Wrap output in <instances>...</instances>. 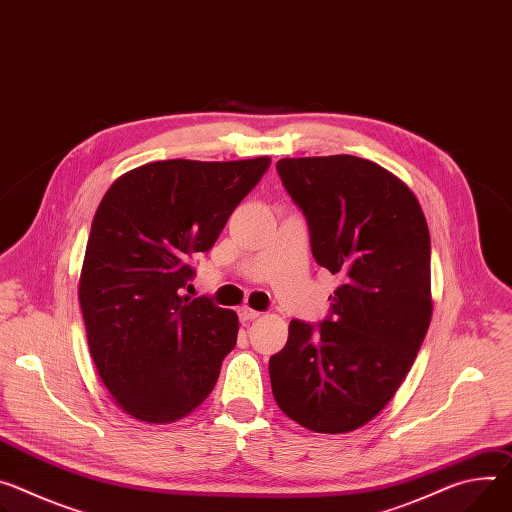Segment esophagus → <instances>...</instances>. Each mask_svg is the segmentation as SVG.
Listing matches in <instances>:
<instances>
[{"instance_id": "1", "label": "esophagus", "mask_w": 512, "mask_h": 512, "mask_svg": "<svg viewBox=\"0 0 512 512\" xmlns=\"http://www.w3.org/2000/svg\"><path fill=\"white\" fill-rule=\"evenodd\" d=\"M239 316H241L243 322H253V320H257L261 316V312H257V310L249 308V306H243V308H239Z\"/></svg>"}]
</instances>
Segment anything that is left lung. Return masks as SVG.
I'll use <instances>...</instances> for the list:
<instances>
[{
	"label": "left lung",
	"instance_id": "8db88e82",
	"mask_svg": "<svg viewBox=\"0 0 512 512\" xmlns=\"http://www.w3.org/2000/svg\"><path fill=\"white\" fill-rule=\"evenodd\" d=\"M310 224L318 265L341 275L331 316L292 320L269 359L273 398L314 433H349L392 400L433 316L431 237L408 185L353 155L277 161Z\"/></svg>",
	"mask_w": 512,
	"mask_h": 512
}]
</instances>
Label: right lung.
Listing matches in <instances>:
<instances>
[{"mask_svg":"<svg viewBox=\"0 0 512 512\" xmlns=\"http://www.w3.org/2000/svg\"><path fill=\"white\" fill-rule=\"evenodd\" d=\"M269 157L155 161L120 175L102 198L79 275L87 345L116 406L167 425L212 392L235 349L239 316L181 296L196 253L216 243Z\"/></svg>","mask_w":512,"mask_h":512,"instance_id":"add662e5","label":"right lung"}]
</instances>
